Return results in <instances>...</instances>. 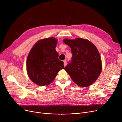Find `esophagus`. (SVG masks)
<instances>
[{
    "label": "esophagus",
    "mask_w": 122,
    "mask_h": 122,
    "mask_svg": "<svg viewBox=\"0 0 122 122\" xmlns=\"http://www.w3.org/2000/svg\"><path fill=\"white\" fill-rule=\"evenodd\" d=\"M64 62V66L65 67L66 66V65H67V61H66V60H64L63 61Z\"/></svg>",
    "instance_id": "esophagus-1"
}]
</instances>
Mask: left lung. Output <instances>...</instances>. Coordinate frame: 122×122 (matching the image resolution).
Here are the masks:
<instances>
[{
	"label": "left lung",
	"mask_w": 122,
	"mask_h": 122,
	"mask_svg": "<svg viewBox=\"0 0 122 122\" xmlns=\"http://www.w3.org/2000/svg\"><path fill=\"white\" fill-rule=\"evenodd\" d=\"M64 42L71 47L72 58L65 67L72 80L80 86L92 85L102 71L100 54L94 45L87 40L76 38L64 39Z\"/></svg>",
	"instance_id": "1"
}]
</instances>
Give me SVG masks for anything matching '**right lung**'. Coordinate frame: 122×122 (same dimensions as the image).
I'll list each match as a JSON object with an SVG mask.
<instances>
[{"mask_svg": "<svg viewBox=\"0 0 122 122\" xmlns=\"http://www.w3.org/2000/svg\"><path fill=\"white\" fill-rule=\"evenodd\" d=\"M57 43L53 37L44 38L36 42L29 52L26 63L28 75L38 86L50 84L58 72L64 68L55 50Z\"/></svg>", "mask_w": 122, "mask_h": 122, "instance_id": "1", "label": "right lung"}]
</instances>
